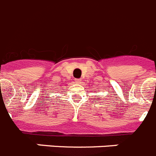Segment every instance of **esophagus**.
Returning <instances> with one entry per match:
<instances>
[{"instance_id":"obj_1","label":"esophagus","mask_w":156,"mask_h":156,"mask_svg":"<svg viewBox=\"0 0 156 156\" xmlns=\"http://www.w3.org/2000/svg\"><path fill=\"white\" fill-rule=\"evenodd\" d=\"M75 83L77 84L81 83V79H75Z\"/></svg>"}]
</instances>
